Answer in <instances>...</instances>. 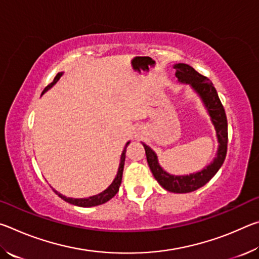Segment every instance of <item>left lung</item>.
<instances>
[{"mask_svg":"<svg viewBox=\"0 0 259 259\" xmlns=\"http://www.w3.org/2000/svg\"><path fill=\"white\" fill-rule=\"evenodd\" d=\"M174 68L176 69L178 82L186 83L190 85L193 91L202 100L204 107L207 109L210 120L216 130L218 142L216 156L211 163L200 171L177 176V175H171L163 170L157 160L156 153L150 146H147L145 143H143V146L145 148L147 163L153 176L164 190L172 193H190L205 185L224 163L227 152V120L225 109L219 100L217 91L207 77L201 75L187 64H175Z\"/></svg>","mask_w":259,"mask_h":259,"instance_id":"8db88e82","label":"left lung"}]
</instances>
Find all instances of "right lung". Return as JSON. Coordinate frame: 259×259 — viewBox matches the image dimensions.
Returning <instances> with one entry per match:
<instances>
[{"instance_id":"obj_1","label":"right lung","mask_w":259,"mask_h":259,"mask_svg":"<svg viewBox=\"0 0 259 259\" xmlns=\"http://www.w3.org/2000/svg\"><path fill=\"white\" fill-rule=\"evenodd\" d=\"M64 72H60L56 75V77L54 78V81L52 83H50L49 85H48L45 90H43L42 95L47 93L48 90L51 89L52 87H54L57 82L59 81V78L63 76ZM128 142L125 144L124 146V150L122 151V154H121V159H120V164H119V169H117V174L115 178H114V181L112 182L111 185H109L106 190L103 191L102 193H99L97 195H93V196H89V198H83V199H74V198H67V196H65L63 194H60L59 192H57L55 188H52V190L55 191V193L57 195L59 196V198L63 199L64 201H66V202L74 204V205H77V207H84V208H89V207H95V205H99V204H103L105 202H107V201L111 200L114 195L116 194L117 192H119V188L121 185V182H122V174H123V166H124V160H125V148L126 146L129 145Z\"/></svg>"}]
</instances>
